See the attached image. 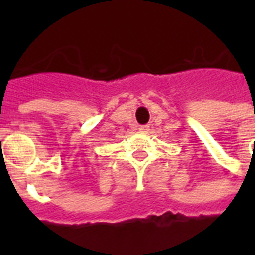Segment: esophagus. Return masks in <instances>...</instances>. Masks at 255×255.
Returning a JSON list of instances; mask_svg holds the SVG:
<instances>
[{"instance_id":"34e87169","label":"esophagus","mask_w":255,"mask_h":255,"mask_svg":"<svg viewBox=\"0 0 255 255\" xmlns=\"http://www.w3.org/2000/svg\"><path fill=\"white\" fill-rule=\"evenodd\" d=\"M139 131H141V132L149 131V125H140L139 126Z\"/></svg>"}]
</instances>
